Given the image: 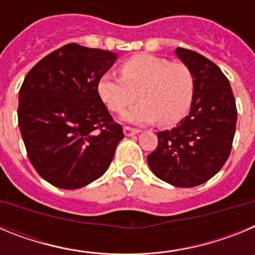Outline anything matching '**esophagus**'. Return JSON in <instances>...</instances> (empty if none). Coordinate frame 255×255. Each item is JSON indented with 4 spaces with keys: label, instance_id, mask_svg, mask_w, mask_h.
Wrapping results in <instances>:
<instances>
[{
    "label": "esophagus",
    "instance_id": "obj_1",
    "mask_svg": "<svg viewBox=\"0 0 255 255\" xmlns=\"http://www.w3.org/2000/svg\"><path fill=\"white\" fill-rule=\"evenodd\" d=\"M139 130L138 129H134V128H130V126H124V134L126 136H131L134 134H138Z\"/></svg>",
    "mask_w": 255,
    "mask_h": 255
}]
</instances>
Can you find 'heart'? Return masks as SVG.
Returning a JSON list of instances; mask_svg holds the SVG:
<instances>
[{
    "label": "heart",
    "mask_w": 255,
    "mask_h": 255,
    "mask_svg": "<svg viewBox=\"0 0 255 255\" xmlns=\"http://www.w3.org/2000/svg\"><path fill=\"white\" fill-rule=\"evenodd\" d=\"M121 75L103 74L97 92L106 106L117 114L136 100L138 92L140 102L123 116L128 123L161 120L164 125H172L189 111L194 97V76L186 65L140 53L124 61Z\"/></svg>",
    "instance_id": "b5f03b06"
}]
</instances>
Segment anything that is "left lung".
Listing matches in <instances>:
<instances>
[{
    "mask_svg": "<svg viewBox=\"0 0 255 255\" xmlns=\"http://www.w3.org/2000/svg\"><path fill=\"white\" fill-rule=\"evenodd\" d=\"M175 52L194 76V97L176 128L157 132L158 145L147 161L158 179L193 188L215 176L229 158L238 111L231 85L217 65L190 49Z\"/></svg>",
    "mask_w": 255,
    "mask_h": 255,
    "instance_id": "obj_1",
    "label": "left lung"
}]
</instances>
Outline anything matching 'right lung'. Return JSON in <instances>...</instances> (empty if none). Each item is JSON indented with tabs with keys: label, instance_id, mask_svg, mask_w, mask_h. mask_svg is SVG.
Masks as SVG:
<instances>
[{
	"label": "right lung",
	"instance_id": "obj_1",
	"mask_svg": "<svg viewBox=\"0 0 255 255\" xmlns=\"http://www.w3.org/2000/svg\"><path fill=\"white\" fill-rule=\"evenodd\" d=\"M117 56L76 43L61 47L26 74L17 121L28 158L40 177L79 189L101 177L124 138L97 92Z\"/></svg>",
	"mask_w": 255,
	"mask_h": 255
}]
</instances>
